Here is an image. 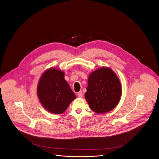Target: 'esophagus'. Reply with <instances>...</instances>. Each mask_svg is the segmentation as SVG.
Masks as SVG:
<instances>
[{
  "instance_id": "34e87169",
  "label": "esophagus",
  "mask_w": 159,
  "mask_h": 159,
  "mask_svg": "<svg viewBox=\"0 0 159 159\" xmlns=\"http://www.w3.org/2000/svg\"><path fill=\"white\" fill-rule=\"evenodd\" d=\"M77 96L79 97V98H83V93L82 91H80V92H79L78 93H77Z\"/></svg>"
}]
</instances>
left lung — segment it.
Segmentation results:
<instances>
[{
    "mask_svg": "<svg viewBox=\"0 0 159 159\" xmlns=\"http://www.w3.org/2000/svg\"><path fill=\"white\" fill-rule=\"evenodd\" d=\"M85 99L90 108L98 114L112 110L121 99V83L114 71L101 67L89 75Z\"/></svg>",
    "mask_w": 159,
    "mask_h": 159,
    "instance_id": "left-lung-1",
    "label": "left lung"
}]
</instances>
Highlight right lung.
<instances>
[{
  "instance_id": "right-lung-1",
  "label": "right lung",
  "mask_w": 159,
  "mask_h": 159,
  "mask_svg": "<svg viewBox=\"0 0 159 159\" xmlns=\"http://www.w3.org/2000/svg\"><path fill=\"white\" fill-rule=\"evenodd\" d=\"M37 95L43 107L55 114L63 113L76 98L64 79V72L53 68L46 70L41 77Z\"/></svg>"
}]
</instances>
